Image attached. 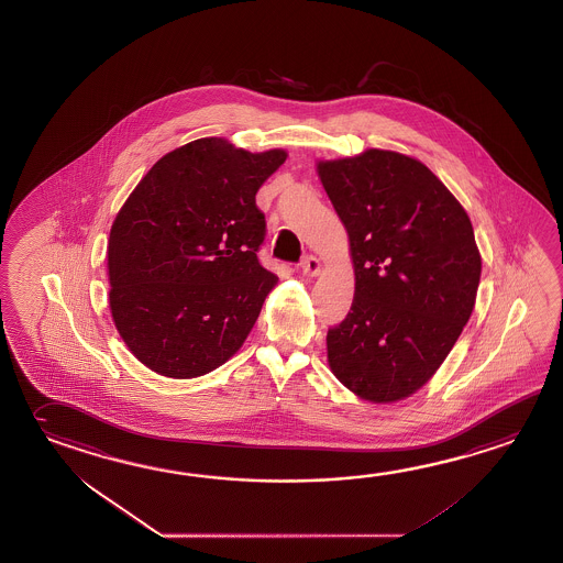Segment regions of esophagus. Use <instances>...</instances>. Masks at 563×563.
Masks as SVG:
<instances>
[{
	"label": "esophagus",
	"instance_id": "obj_1",
	"mask_svg": "<svg viewBox=\"0 0 563 563\" xmlns=\"http://www.w3.org/2000/svg\"><path fill=\"white\" fill-rule=\"evenodd\" d=\"M301 269H303V274L308 277L320 276L321 274V262L318 257H313V255H308L303 262H301Z\"/></svg>",
	"mask_w": 563,
	"mask_h": 563
}]
</instances>
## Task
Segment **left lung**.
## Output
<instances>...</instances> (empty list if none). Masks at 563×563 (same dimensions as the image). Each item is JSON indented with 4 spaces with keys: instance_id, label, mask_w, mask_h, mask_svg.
<instances>
[{
    "instance_id": "obj_1",
    "label": "left lung",
    "mask_w": 563,
    "mask_h": 563,
    "mask_svg": "<svg viewBox=\"0 0 563 563\" xmlns=\"http://www.w3.org/2000/svg\"><path fill=\"white\" fill-rule=\"evenodd\" d=\"M350 238L352 311L328 331V364L352 394L394 404L440 369L474 311L482 255L467 211L411 155L320 159Z\"/></svg>"
}]
</instances>
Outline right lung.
Listing matches in <instances>:
<instances>
[{"instance_id": "obj_1", "label": "right lung", "mask_w": 563, "mask_h": 563, "mask_svg": "<svg viewBox=\"0 0 563 563\" xmlns=\"http://www.w3.org/2000/svg\"><path fill=\"white\" fill-rule=\"evenodd\" d=\"M286 157L199 137L157 159L118 211L111 320L155 374H210L250 335L277 284L255 254L265 235L255 194Z\"/></svg>"}]
</instances>
